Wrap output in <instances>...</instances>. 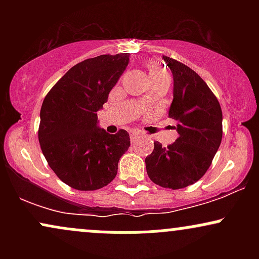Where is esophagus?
<instances>
[{"mask_svg": "<svg viewBox=\"0 0 259 259\" xmlns=\"http://www.w3.org/2000/svg\"><path fill=\"white\" fill-rule=\"evenodd\" d=\"M139 134L136 133V132H133V133H130V141L133 142V144H135L136 141H138V139H139Z\"/></svg>", "mask_w": 259, "mask_h": 259, "instance_id": "34e87169", "label": "esophagus"}]
</instances>
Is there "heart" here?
Segmentation results:
<instances>
[{
  "label": "heart",
  "instance_id": "obj_1",
  "mask_svg": "<svg viewBox=\"0 0 259 259\" xmlns=\"http://www.w3.org/2000/svg\"><path fill=\"white\" fill-rule=\"evenodd\" d=\"M147 69H148V74H150L151 81H153V80H156V79L162 78V76H167L168 75L167 69H165V68L159 63V62H156V61L148 62ZM145 101H146V99H144V102H145Z\"/></svg>",
  "mask_w": 259,
  "mask_h": 259
}]
</instances>
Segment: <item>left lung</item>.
I'll return each mask as SVG.
<instances>
[{
  "label": "left lung",
  "instance_id": "8db88e82",
  "mask_svg": "<svg viewBox=\"0 0 259 259\" xmlns=\"http://www.w3.org/2000/svg\"><path fill=\"white\" fill-rule=\"evenodd\" d=\"M173 73V102L169 117L177 121L178 139L167 147L154 142L146 157L148 178L157 185L178 190L192 185L212 164L223 136L219 101L195 70L163 56Z\"/></svg>",
  "mask_w": 259,
  "mask_h": 259
}]
</instances>
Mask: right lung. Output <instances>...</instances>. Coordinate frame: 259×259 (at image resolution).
<instances>
[{
    "instance_id": "right-lung-1",
    "label": "right lung",
    "mask_w": 259,
    "mask_h": 259,
    "mask_svg": "<svg viewBox=\"0 0 259 259\" xmlns=\"http://www.w3.org/2000/svg\"><path fill=\"white\" fill-rule=\"evenodd\" d=\"M129 63L127 53L101 55L70 68L45 97L38 142L50 168L80 191L108 185L130 146L120 129L114 135L97 125V111Z\"/></svg>"
}]
</instances>
